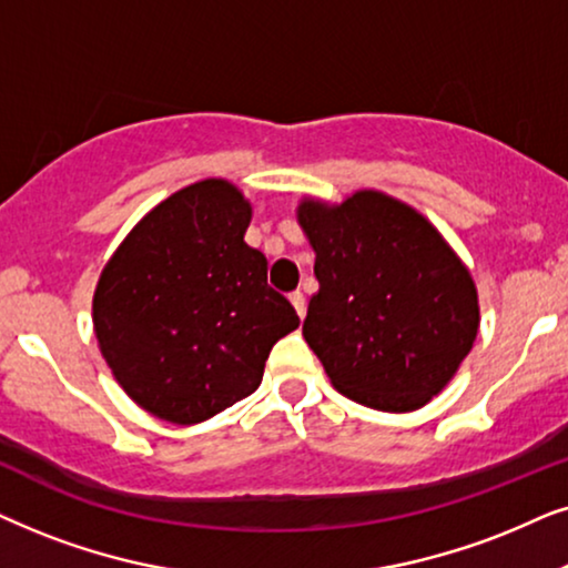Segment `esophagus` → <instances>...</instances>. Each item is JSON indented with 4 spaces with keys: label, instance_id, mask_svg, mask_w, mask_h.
Segmentation results:
<instances>
[{
    "label": "esophagus",
    "instance_id": "obj_1",
    "mask_svg": "<svg viewBox=\"0 0 568 568\" xmlns=\"http://www.w3.org/2000/svg\"><path fill=\"white\" fill-rule=\"evenodd\" d=\"M291 304L296 306V314L301 316V320H304V316H306V298H304V293H301V291L291 293Z\"/></svg>",
    "mask_w": 568,
    "mask_h": 568
}]
</instances>
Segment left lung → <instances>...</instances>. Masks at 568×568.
Here are the masks:
<instances>
[{
    "label": "left lung",
    "mask_w": 568,
    "mask_h": 568,
    "mask_svg": "<svg viewBox=\"0 0 568 568\" xmlns=\"http://www.w3.org/2000/svg\"><path fill=\"white\" fill-rule=\"evenodd\" d=\"M298 225L320 280L304 337L332 387L374 410H418L478 335L470 270L418 210L374 189L339 205L306 196Z\"/></svg>",
    "instance_id": "left-lung-1"
}]
</instances>
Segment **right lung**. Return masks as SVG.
Listing matches in <instances>:
<instances>
[{
    "instance_id": "right-lung-1",
    "label": "right lung",
    "mask_w": 568,
    "mask_h": 568,
    "mask_svg": "<svg viewBox=\"0 0 568 568\" xmlns=\"http://www.w3.org/2000/svg\"><path fill=\"white\" fill-rule=\"evenodd\" d=\"M252 205L225 179L179 189L121 241L93 296V329L121 389L155 418L192 426L260 387L298 327L244 241Z\"/></svg>"
}]
</instances>
